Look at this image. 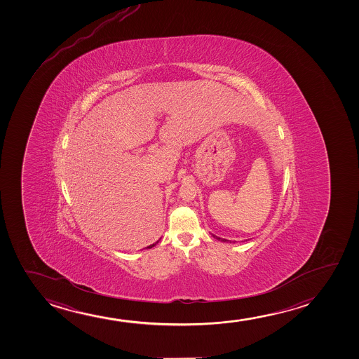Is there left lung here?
Here are the masks:
<instances>
[{
    "instance_id": "left-lung-1",
    "label": "left lung",
    "mask_w": 359,
    "mask_h": 359,
    "mask_svg": "<svg viewBox=\"0 0 359 359\" xmlns=\"http://www.w3.org/2000/svg\"><path fill=\"white\" fill-rule=\"evenodd\" d=\"M215 236V238H216L217 241H224V243H226V241H226V239H223V238H219V236Z\"/></svg>"
}]
</instances>
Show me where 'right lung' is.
Here are the masks:
<instances>
[{"instance_id":"1","label":"right lung","mask_w":359,"mask_h":359,"mask_svg":"<svg viewBox=\"0 0 359 359\" xmlns=\"http://www.w3.org/2000/svg\"><path fill=\"white\" fill-rule=\"evenodd\" d=\"M157 243H156V244H157ZM156 244H152V245L147 246L148 249H151V248H153V246L156 245Z\"/></svg>"}]
</instances>
